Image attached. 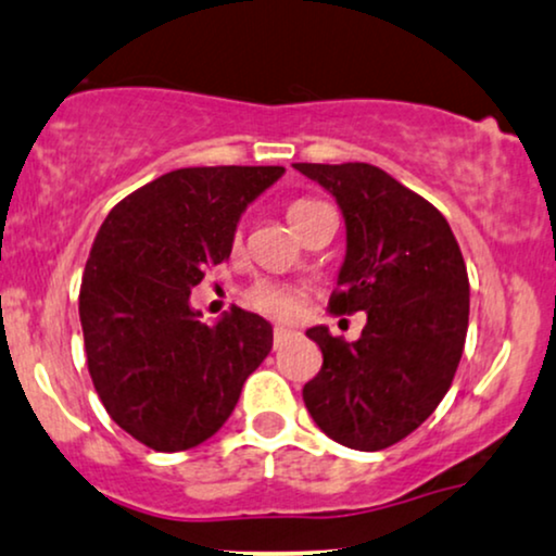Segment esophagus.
I'll return each instance as SVG.
<instances>
[{"label": "esophagus", "mask_w": 556, "mask_h": 556, "mask_svg": "<svg viewBox=\"0 0 556 556\" xmlns=\"http://www.w3.org/2000/svg\"><path fill=\"white\" fill-rule=\"evenodd\" d=\"M290 336H292V330H290V328H285V326H277V328H274V349L282 346V343H285L287 339H290Z\"/></svg>", "instance_id": "esophagus-1"}]
</instances>
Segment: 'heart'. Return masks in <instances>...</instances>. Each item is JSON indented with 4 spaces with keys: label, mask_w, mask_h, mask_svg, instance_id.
<instances>
[{
    "label": "heart",
    "mask_w": 556,
    "mask_h": 556,
    "mask_svg": "<svg viewBox=\"0 0 556 556\" xmlns=\"http://www.w3.org/2000/svg\"><path fill=\"white\" fill-rule=\"evenodd\" d=\"M320 207H323V202L302 197V200H294L292 205L287 207V220H290V226L300 233V230L305 228V223L313 217V213H318ZM245 302H249L251 307H256L258 313L271 315V318L290 320L300 313L302 292L292 285L258 282L251 287L249 292H245Z\"/></svg>",
    "instance_id": "heart-1"
}]
</instances>
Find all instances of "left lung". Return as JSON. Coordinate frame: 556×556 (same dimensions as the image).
<instances>
[{"instance_id":"left-lung-1","label":"left lung","mask_w":556,"mask_h":556,"mask_svg":"<svg viewBox=\"0 0 556 556\" xmlns=\"http://www.w3.org/2000/svg\"><path fill=\"white\" fill-rule=\"evenodd\" d=\"M292 166L336 197L346 223L330 313H367L359 341L307 330L323 367L302 400L330 439L379 452L416 431L452 388L469 326L465 258L446 217L382 168Z\"/></svg>"}]
</instances>
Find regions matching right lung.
I'll list each match as a JSON object with an SVG mask.
<instances>
[{
  "label": "right lung",
  "instance_id": "obj_1",
  "mask_svg": "<svg viewBox=\"0 0 556 556\" xmlns=\"http://www.w3.org/2000/svg\"><path fill=\"white\" fill-rule=\"evenodd\" d=\"M282 166H192L125 197L104 217L81 277L87 367L104 410L156 452L220 431L243 382L271 351L262 315L200 320L189 292L233 249L243 210Z\"/></svg>",
  "mask_w": 556,
  "mask_h": 556
}]
</instances>
